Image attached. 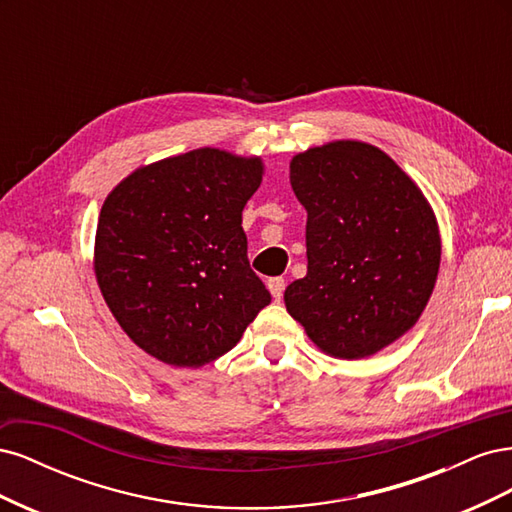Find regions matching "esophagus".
<instances>
[{"mask_svg":"<svg viewBox=\"0 0 512 512\" xmlns=\"http://www.w3.org/2000/svg\"><path fill=\"white\" fill-rule=\"evenodd\" d=\"M267 286H269L271 297H273L275 301H280V299H282V294H284V286H286L284 277H271V280L267 282Z\"/></svg>","mask_w":512,"mask_h":512,"instance_id":"1","label":"esophagus"}]
</instances>
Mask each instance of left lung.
Returning a JSON list of instances; mask_svg holds the SVG:
<instances>
[{"instance_id":"obj_1","label":"left lung","mask_w":512,"mask_h":512,"mask_svg":"<svg viewBox=\"0 0 512 512\" xmlns=\"http://www.w3.org/2000/svg\"><path fill=\"white\" fill-rule=\"evenodd\" d=\"M307 211V275L284 301L335 359H365L408 333L433 292L442 241L421 188L386 153L333 141L290 160Z\"/></svg>"}]
</instances>
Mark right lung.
Instances as JSON below:
<instances>
[{
    "label": "right lung",
    "instance_id": "add662e5",
    "mask_svg": "<svg viewBox=\"0 0 512 512\" xmlns=\"http://www.w3.org/2000/svg\"><path fill=\"white\" fill-rule=\"evenodd\" d=\"M262 175L258 156L200 147L136 168L106 196L96 280L119 327L153 359H220L271 303L241 226Z\"/></svg>",
    "mask_w": 512,
    "mask_h": 512
}]
</instances>
